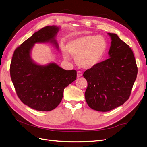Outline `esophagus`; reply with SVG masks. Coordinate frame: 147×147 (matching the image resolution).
<instances>
[{
	"mask_svg": "<svg viewBox=\"0 0 147 147\" xmlns=\"http://www.w3.org/2000/svg\"><path fill=\"white\" fill-rule=\"evenodd\" d=\"M82 76V73L81 71H78L77 72V76L78 78H80Z\"/></svg>",
	"mask_w": 147,
	"mask_h": 147,
	"instance_id": "esophagus-1",
	"label": "esophagus"
}]
</instances>
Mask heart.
<instances>
[{
    "label": "heart",
    "mask_w": 147,
    "mask_h": 147,
    "mask_svg": "<svg viewBox=\"0 0 147 147\" xmlns=\"http://www.w3.org/2000/svg\"><path fill=\"white\" fill-rule=\"evenodd\" d=\"M105 38L97 35H85L73 38L67 44V50H62L64 58L68 59V51L75 57L76 63L81 68H91L98 65L107 50Z\"/></svg>",
    "instance_id": "heart-1"
}]
</instances>
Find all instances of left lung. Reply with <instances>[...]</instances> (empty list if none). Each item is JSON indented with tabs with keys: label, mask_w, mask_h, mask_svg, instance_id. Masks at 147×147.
<instances>
[{
	"label": "left lung",
	"mask_w": 147,
	"mask_h": 147,
	"mask_svg": "<svg viewBox=\"0 0 147 147\" xmlns=\"http://www.w3.org/2000/svg\"><path fill=\"white\" fill-rule=\"evenodd\" d=\"M108 34L111 39L110 57L83 74L88 82L86 103L92 109L103 112L115 109L129 99L138 74L131 49L117 34Z\"/></svg>",
	"instance_id": "1"
}]
</instances>
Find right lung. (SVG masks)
Masks as SVG:
<instances>
[{
  "label": "right lung",
  "mask_w": 147,
  "mask_h": 147,
  "mask_svg": "<svg viewBox=\"0 0 147 147\" xmlns=\"http://www.w3.org/2000/svg\"><path fill=\"white\" fill-rule=\"evenodd\" d=\"M59 27H43L16 49L10 65V76L16 93L24 104L37 111H49L61 103L63 90L77 77L76 71L65 70L56 63H36L31 57L36 43H52L59 49L55 39Z\"/></svg>",
  "instance_id": "1"
}]
</instances>
